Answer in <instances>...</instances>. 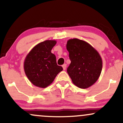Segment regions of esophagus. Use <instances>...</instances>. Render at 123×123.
<instances>
[{
  "mask_svg": "<svg viewBox=\"0 0 123 123\" xmlns=\"http://www.w3.org/2000/svg\"><path fill=\"white\" fill-rule=\"evenodd\" d=\"M62 68H63V70H65L66 69V64H65H65H63V65H62Z\"/></svg>",
  "mask_w": 123,
  "mask_h": 123,
  "instance_id": "34e87169",
  "label": "esophagus"
}]
</instances>
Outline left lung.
I'll list each match as a JSON object with an SVG mask.
<instances>
[{
	"label": "left lung",
	"mask_w": 123,
	"mask_h": 123,
	"mask_svg": "<svg viewBox=\"0 0 123 123\" xmlns=\"http://www.w3.org/2000/svg\"><path fill=\"white\" fill-rule=\"evenodd\" d=\"M66 49L71 61L67 72L73 84L83 89L93 85L102 68V60L98 52L87 42L76 38L68 40Z\"/></svg>",
	"instance_id": "left-lung-1"
}]
</instances>
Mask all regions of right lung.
I'll return each mask as SVG.
<instances>
[{"instance_id": "right-lung-1", "label": "right lung", "mask_w": 123, "mask_h": 123, "mask_svg": "<svg viewBox=\"0 0 123 123\" xmlns=\"http://www.w3.org/2000/svg\"><path fill=\"white\" fill-rule=\"evenodd\" d=\"M56 40H47L37 44L25 58L24 68L25 74L33 85L46 88L53 82L62 66L57 64L56 57L51 50Z\"/></svg>"}]
</instances>
